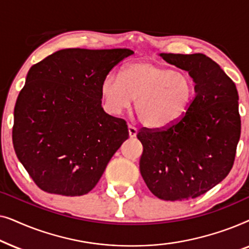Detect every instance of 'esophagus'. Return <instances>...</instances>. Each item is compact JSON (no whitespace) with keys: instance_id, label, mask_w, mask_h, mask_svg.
<instances>
[{"instance_id":"esophagus-1","label":"esophagus","mask_w":249,"mask_h":249,"mask_svg":"<svg viewBox=\"0 0 249 249\" xmlns=\"http://www.w3.org/2000/svg\"><path fill=\"white\" fill-rule=\"evenodd\" d=\"M128 132H129V137L134 138V137H136V135H137V128L134 127V125L129 124L128 125Z\"/></svg>"}]
</instances>
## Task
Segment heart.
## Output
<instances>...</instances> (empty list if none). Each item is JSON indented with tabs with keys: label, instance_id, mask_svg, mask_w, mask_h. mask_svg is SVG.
Instances as JSON below:
<instances>
[{
	"label": "heart",
	"instance_id": "obj_1",
	"mask_svg": "<svg viewBox=\"0 0 249 249\" xmlns=\"http://www.w3.org/2000/svg\"><path fill=\"white\" fill-rule=\"evenodd\" d=\"M195 81L186 71H173L149 61L129 63L122 77L110 73L101 86L105 107L120 114L136 100V112L145 124L165 128L178 122L195 97Z\"/></svg>",
	"mask_w": 249,
	"mask_h": 249
}]
</instances>
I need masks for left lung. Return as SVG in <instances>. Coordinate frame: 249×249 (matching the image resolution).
Listing matches in <instances>:
<instances>
[{
    "instance_id": "left-lung-1",
    "label": "left lung",
    "mask_w": 249,
    "mask_h": 249,
    "mask_svg": "<svg viewBox=\"0 0 249 249\" xmlns=\"http://www.w3.org/2000/svg\"><path fill=\"white\" fill-rule=\"evenodd\" d=\"M160 55L188 71L196 95L177 124L139 130V169L148 189L159 198H196L222 181L232 168L241 129L239 96L233 81L209 56Z\"/></svg>"
}]
</instances>
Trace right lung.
Instances as JSON below:
<instances>
[{"label":"right lung","mask_w":249,"mask_h":249,"mask_svg":"<svg viewBox=\"0 0 249 249\" xmlns=\"http://www.w3.org/2000/svg\"><path fill=\"white\" fill-rule=\"evenodd\" d=\"M129 49H66L28 71L15 107L16 154L44 192L89 193L129 137L127 124L105 113L101 86Z\"/></svg>","instance_id":"1"}]
</instances>
